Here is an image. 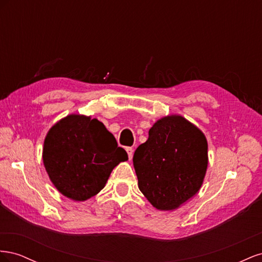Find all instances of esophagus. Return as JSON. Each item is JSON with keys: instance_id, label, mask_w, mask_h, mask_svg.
Wrapping results in <instances>:
<instances>
[{"instance_id": "34e87169", "label": "esophagus", "mask_w": 262, "mask_h": 262, "mask_svg": "<svg viewBox=\"0 0 262 262\" xmlns=\"http://www.w3.org/2000/svg\"><path fill=\"white\" fill-rule=\"evenodd\" d=\"M125 150H126V153H128L129 160L131 161V160H132V157H133V148H132V147H126V148H125Z\"/></svg>"}]
</instances>
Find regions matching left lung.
Listing matches in <instances>:
<instances>
[{"label": "left lung", "mask_w": 262, "mask_h": 262, "mask_svg": "<svg viewBox=\"0 0 262 262\" xmlns=\"http://www.w3.org/2000/svg\"><path fill=\"white\" fill-rule=\"evenodd\" d=\"M208 163L204 133L180 115L158 119L133 155L140 191L161 211L176 210L199 192Z\"/></svg>", "instance_id": "8db88e82"}]
</instances>
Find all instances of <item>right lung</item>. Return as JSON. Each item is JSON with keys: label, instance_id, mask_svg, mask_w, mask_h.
Returning a JSON list of instances; mask_svg holds the SVG:
<instances>
[{"label": "right lung", "instance_id": "right-lung-1", "mask_svg": "<svg viewBox=\"0 0 262 262\" xmlns=\"http://www.w3.org/2000/svg\"><path fill=\"white\" fill-rule=\"evenodd\" d=\"M42 161L61 194L86 201L106 186L113 169L128 161V154L98 119L72 114L47 133Z\"/></svg>", "mask_w": 262, "mask_h": 262}]
</instances>
